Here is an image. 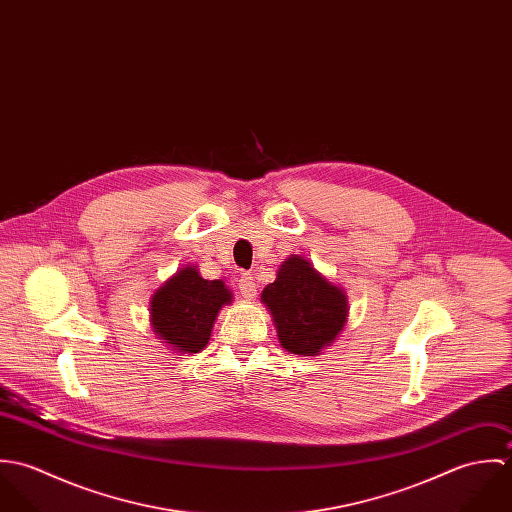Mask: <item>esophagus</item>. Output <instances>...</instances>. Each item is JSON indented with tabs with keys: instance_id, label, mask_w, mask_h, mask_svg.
I'll return each mask as SVG.
<instances>
[{
	"instance_id": "1",
	"label": "esophagus",
	"mask_w": 512,
	"mask_h": 512,
	"mask_svg": "<svg viewBox=\"0 0 512 512\" xmlns=\"http://www.w3.org/2000/svg\"><path fill=\"white\" fill-rule=\"evenodd\" d=\"M238 286H240V292L246 297V299H252L256 295V282H254V276L248 272V274H242L240 280H238Z\"/></svg>"
}]
</instances>
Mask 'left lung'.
Listing matches in <instances>:
<instances>
[{
    "instance_id": "1",
    "label": "left lung",
    "mask_w": 512,
    "mask_h": 512,
    "mask_svg": "<svg viewBox=\"0 0 512 512\" xmlns=\"http://www.w3.org/2000/svg\"><path fill=\"white\" fill-rule=\"evenodd\" d=\"M282 347L303 357H315L343 331L349 315L345 292L327 282L309 260L292 254L278 278L262 292Z\"/></svg>"
}]
</instances>
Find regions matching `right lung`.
Returning a JSON list of instances; mask_svg holds the SVG:
<instances>
[{"label":"right lung","instance_id":"obj_1","mask_svg":"<svg viewBox=\"0 0 512 512\" xmlns=\"http://www.w3.org/2000/svg\"><path fill=\"white\" fill-rule=\"evenodd\" d=\"M232 301L222 280L201 278L197 266H185L151 295V327L175 353H199L207 347L220 307Z\"/></svg>","mask_w":512,"mask_h":512}]
</instances>
